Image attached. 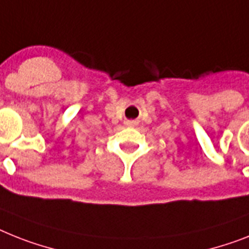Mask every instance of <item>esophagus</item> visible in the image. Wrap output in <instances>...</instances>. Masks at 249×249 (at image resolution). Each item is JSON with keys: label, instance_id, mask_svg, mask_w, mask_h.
<instances>
[{"label": "esophagus", "instance_id": "34e87169", "mask_svg": "<svg viewBox=\"0 0 249 249\" xmlns=\"http://www.w3.org/2000/svg\"><path fill=\"white\" fill-rule=\"evenodd\" d=\"M126 124L128 127H133L135 124H136V122H135V121H128V122H126Z\"/></svg>", "mask_w": 249, "mask_h": 249}]
</instances>
